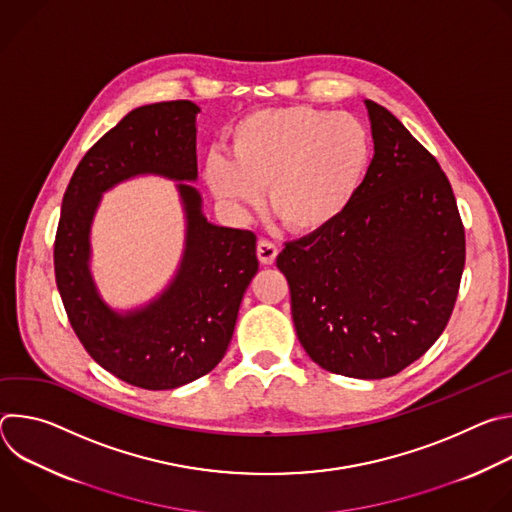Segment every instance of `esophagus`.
<instances>
[{"label":"esophagus","mask_w":512,"mask_h":512,"mask_svg":"<svg viewBox=\"0 0 512 512\" xmlns=\"http://www.w3.org/2000/svg\"><path fill=\"white\" fill-rule=\"evenodd\" d=\"M277 253H279V249L271 241H259L257 243V257L263 265H273L275 259H277Z\"/></svg>","instance_id":"esophagus-1"}]
</instances>
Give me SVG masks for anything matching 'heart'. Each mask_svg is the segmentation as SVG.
Returning <instances> with one entry per match:
<instances>
[{
    "label": "heart",
    "instance_id": "obj_1",
    "mask_svg": "<svg viewBox=\"0 0 512 512\" xmlns=\"http://www.w3.org/2000/svg\"><path fill=\"white\" fill-rule=\"evenodd\" d=\"M231 154L212 150L202 166L210 194L231 212L261 204L263 188L289 231L318 235L338 223L373 162L371 133L358 117L308 105L261 109L231 129Z\"/></svg>",
    "mask_w": 512,
    "mask_h": 512
}]
</instances>
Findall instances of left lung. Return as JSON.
Instances as JSON below:
<instances>
[{"label": "left lung", "instance_id": "8db88e82", "mask_svg": "<svg viewBox=\"0 0 512 512\" xmlns=\"http://www.w3.org/2000/svg\"><path fill=\"white\" fill-rule=\"evenodd\" d=\"M375 156L338 223L277 255L298 340L322 369L393 377L440 338L466 261L464 227L440 164L375 101Z\"/></svg>", "mask_w": 512, "mask_h": 512}]
</instances>
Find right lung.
Wrapping results in <instances>:
<instances>
[{"label":"right lung","mask_w":512,"mask_h":512,"mask_svg":"<svg viewBox=\"0 0 512 512\" xmlns=\"http://www.w3.org/2000/svg\"><path fill=\"white\" fill-rule=\"evenodd\" d=\"M192 101L143 105L127 113L85 154L62 198L54 273L72 330L117 379L148 391L188 385L223 360L245 291L259 269L257 237L218 227L192 186L196 115ZM158 175L177 182L187 231L181 263L167 287L145 305L121 311L92 277L90 229L102 194Z\"/></svg>","instance_id":"add662e5"}]
</instances>
